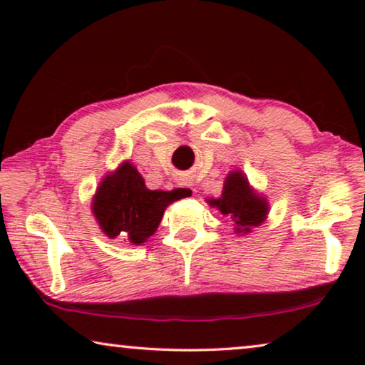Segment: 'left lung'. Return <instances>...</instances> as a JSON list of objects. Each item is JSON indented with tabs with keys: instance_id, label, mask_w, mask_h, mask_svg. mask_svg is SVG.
<instances>
[{
	"instance_id": "8db88e82",
	"label": "left lung",
	"mask_w": 365,
	"mask_h": 365,
	"mask_svg": "<svg viewBox=\"0 0 365 365\" xmlns=\"http://www.w3.org/2000/svg\"><path fill=\"white\" fill-rule=\"evenodd\" d=\"M209 202L211 206H216L224 216L231 217V221L236 224V232H249L254 226H259L267 214L266 201L252 192L241 171L229 174L224 182L222 196Z\"/></svg>"
}]
</instances>
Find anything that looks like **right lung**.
Listing matches in <instances>:
<instances>
[{
  "mask_svg": "<svg viewBox=\"0 0 365 365\" xmlns=\"http://www.w3.org/2000/svg\"><path fill=\"white\" fill-rule=\"evenodd\" d=\"M181 197V191H151L133 164L124 163L99 184L93 212L108 237H121L143 244L156 232L168 204Z\"/></svg>",
  "mask_w": 365,
  "mask_h": 365,
  "instance_id": "1",
  "label": "right lung"
}]
</instances>
